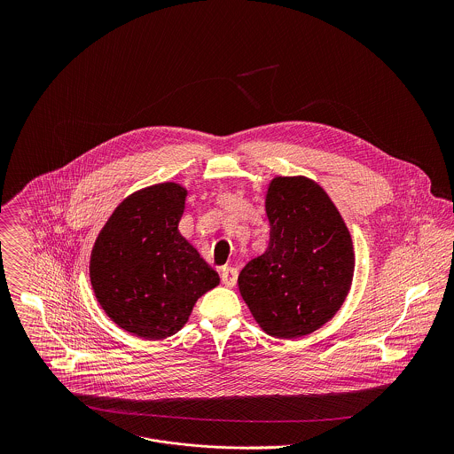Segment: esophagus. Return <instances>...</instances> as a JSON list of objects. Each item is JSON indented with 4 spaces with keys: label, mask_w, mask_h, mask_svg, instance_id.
<instances>
[{
    "label": "esophagus",
    "mask_w": 454,
    "mask_h": 454,
    "mask_svg": "<svg viewBox=\"0 0 454 454\" xmlns=\"http://www.w3.org/2000/svg\"><path fill=\"white\" fill-rule=\"evenodd\" d=\"M220 278H222V281H223L225 286L232 288V286L236 285V281H238V269H234V267H223Z\"/></svg>",
    "instance_id": "34e87169"
}]
</instances>
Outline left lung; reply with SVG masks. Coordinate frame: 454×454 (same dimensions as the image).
I'll return each mask as SVG.
<instances>
[{"label":"left lung","instance_id":"1","mask_svg":"<svg viewBox=\"0 0 454 454\" xmlns=\"http://www.w3.org/2000/svg\"><path fill=\"white\" fill-rule=\"evenodd\" d=\"M267 250L239 272V294L260 328L297 339L324 326L353 281L351 234L324 189L306 176H276L265 194Z\"/></svg>","mask_w":454,"mask_h":454}]
</instances>
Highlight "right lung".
I'll return each instance as SVG.
<instances>
[{"label": "right lung", "mask_w": 454, "mask_h": 454, "mask_svg": "<svg viewBox=\"0 0 454 454\" xmlns=\"http://www.w3.org/2000/svg\"><path fill=\"white\" fill-rule=\"evenodd\" d=\"M187 189L175 182L128 195L90 252V285L114 324L157 340L189 322L200 295L220 283L216 270L180 234Z\"/></svg>", "instance_id": "obj_1"}]
</instances>
